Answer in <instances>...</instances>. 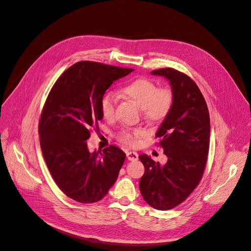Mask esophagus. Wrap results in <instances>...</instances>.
Returning <instances> with one entry per match:
<instances>
[{"mask_svg":"<svg viewBox=\"0 0 251 251\" xmlns=\"http://www.w3.org/2000/svg\"><path fill=\"white\" fill-rule=\"evenodd\" d=\"M126 156H127L128 160H130V161H136L138 159V154L136 152H132V151L127 152Z\"/></svg>","mask_w":251,"mask_h":251,"instance_id":"1","label":"esophagus"}]
</instances>
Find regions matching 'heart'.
<instances>
[{"mask_svg":"<svg viewBox=\"0 0 251 251\" xmlns=\"http://www.w3.org/2000/svg\"><path fill=\"white\" fill-rule=\"evenodd\" d=\"M120 93L132 100L141 108L143 117L152 124L163 122L172 110L174 104V93L170 87H157L151 79L136 78L121 87ZM100 110L106 120H112L115 116L116 100L110 92L104 93L100 98ZM144 134L141 128H123L117 137L119 141L128 145H137L139 138Z\"/></svg>","mask_w":251,"mask_h":251,"instance_id":"1","label":"heart"}]
</instances>
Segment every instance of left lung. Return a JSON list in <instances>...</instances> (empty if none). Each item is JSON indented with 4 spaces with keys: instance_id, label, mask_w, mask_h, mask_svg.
Returning <instances> with one entry per match:
<instances>
[{
    "instance_id": "obj_1",
    "label": "left lung",
    "mask_w": 251,
    "mask_h": 251,
    "mask_svg": "<svg viewBox=\"0 0 251 251\" xmlns=\"http://www.w3.org/2000/svg\"><path fill=\"white\" fill-rule=\"evenodd\" d=\"M151 74L169 80L174 104L155 134L168 157L167 163L161 166L147 155H140L145 172L139 188L150 206L168 210L183 202L202 178L209 151L210 118L207 104L189 76L173 68Z\"/></svg>"
}]
</instances>
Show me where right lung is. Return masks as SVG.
<instances>
[{"mask_svg": "<svg viewBox=\"0 0 251 251\" xmlns=\"http://www.w3.org/2000/svg\"><path fill=\"white\" fill-rule=\"evenodd\" d=\"M133 69L81 61L58 78L39 121L45 162L61 191L81 203L101 200L115 183L125 153L110 145L89 152L87 139L103 118L100 98L113 82Z\"/></svg>", "mask_w": 251, "mask_h": 251, "instance_id": "right-lung-1", "label": "right lung"}]
</instances>
